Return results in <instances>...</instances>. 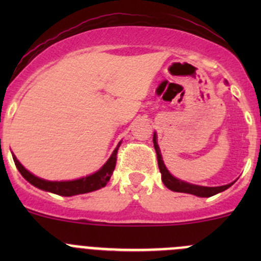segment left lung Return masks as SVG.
<instances>
[{
    "label": "left lung",
    "mask_w": 261,
    "mask_h": 261,
    "mask_svg": "<svg viewBox=\"0 0 261 261\" xmlns=\"http://www.w3.org/2000/svg\"><path fill=\"white\" fill-rule=\"evenodd\" d=\"M152 141H154V147L155 151H156V158H158V165H159V170L162 173V180L164 183V186L167 188H169L170 191L174 192H180V193H189L194 194V196L198 197H211L215 196V194L220 193V192H223L225 189H227L228 187L232 186V183L226 184V186L221 187H201V186H194V184L186 183V181L177 179V178L173 177L168 169L165 168L164 162L162 160V155H160L159 146H158L156 143V136L154 135L152 138Z\"/></svg>",
    "instance_id": "obj_1"
}]
</instances>
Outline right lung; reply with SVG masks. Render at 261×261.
<instances>
[{
    "instance_id": "right-lung-1",
    "label": "right lung",
    "mask_w": 261,
    "mask_h": 261,
    "mask_svg": "<svg viewBox=\"0 0 261 261\" xmlns=\"http://www.w3.org/2000/svg\"><path fill=\"white\" fill-rule=\"evenodd\" d=\"M121 143L118 144L117 147L112 152L111 158L107 160L106 164L96 172L94 174L88 175L86 178H81V179L77 180H69V181H49L40 179V178L35 177V175L31 174L30 172L25 169L22 165L20 164V162L14 156V162L18 172L21 173L23 178L31 183L33 186L38 187L39 189H43V191L51 192V193L59 194V196H75V194H83L88 193V192L97 191V189L102 188L107 184V181L111 178L112 173H114L115 167H116V160H117V150L120 147Z\"/></svg>"
}]
</instances>
